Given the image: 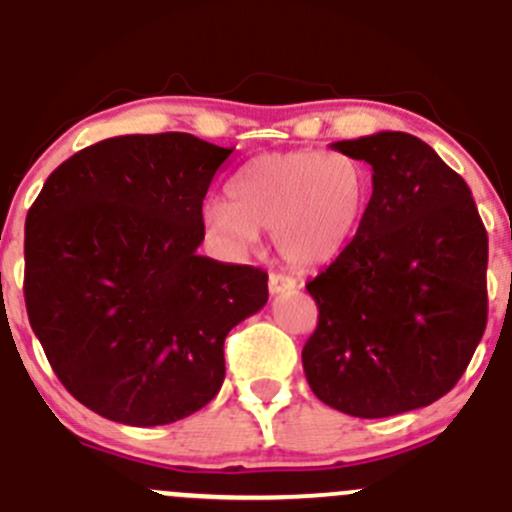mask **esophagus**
Returning <instances> with one entry per match:
<instances>
[{
  "label": "esophagus",
  "mask_w": 512,
  "mask_h": 512,
  "mask_svg": "<svg viewBox=\"0 0 512 512\" xmlns=\"http://www.w3.org/2000/svg\"><path fill=\"white\" fill-rule=\"evenodd\" d=\"M272 295H280V292H292L297 290V280L290 275H280V272H270V280H267Z\"/></svg>",
  "instance_id": "1"
}]
</instances>
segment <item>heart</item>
Returning a JSON list of instances; mask_svg holds the SVG:
<instances>
[{
    "label": "heart",
    "mask_w": 512,
    "mask_h": 512,
    "mask_svg": "<svg viewBox=\"0 0 512 512\" xmlns=\"http://www.w3.org/2000/svg\"><path fill=\"white\" fill-rule=\"evenodd\" d=\"M365 167L340 152L260 155L230 182V200L205 205V225L222 247L247 252L257 232L275 235L277 255L297 270H317L347 250L370 205Z\"/></svg>",
    "instance_id": "b5f03b06"
}]
</instances>
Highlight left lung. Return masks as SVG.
<instances>
[{
	"label": "left lung",
	"mask_w": 512,
	"mask_h": 512,
	"mask_svg": "<svg viewBox=\"0 0 512 512\" xmlns=\"http://www.w3.org/2000/svg\"><path fill=\"white\" fill-rule=\"evenodd\" d=\"M332 150L372 167L347 250L307 282L317 327L302 347L312 393L352 418H390L443 398L488 322V232L470 187L405 132Z\"/></svg>",
	"instance_id": "1"
}]
</instances>
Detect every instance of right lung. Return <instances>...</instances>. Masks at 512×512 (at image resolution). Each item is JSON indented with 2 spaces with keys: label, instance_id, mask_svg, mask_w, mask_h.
I'll return each mask as SVG.
<instances>
[{
  "label": "right lung",
  "instance_id": "1",
  "mask_svg": "<svg viewBox=\"0 0 512 512\" xmlns=\"http://www.w3.org/2000/svg\"><path fill=\"white\" fill-rule=\"evenodd\" d=\"M232 150L187 132L124 135L69 157L24 227V302L54 375L114 423L205 408L225 337L267 302V272L197 255L202 200Z\"/></svg>",
  "mask_w": 512,
  "mask_h": 512
}]
</instances>
